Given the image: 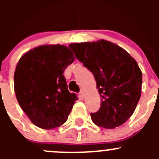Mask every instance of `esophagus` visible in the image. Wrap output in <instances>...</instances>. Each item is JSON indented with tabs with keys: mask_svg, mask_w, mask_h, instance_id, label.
Wrapping results in <instances>:
<instances>
[{
	"mask_svg": "<svg viewBox=\"0 0 159 159\" xmlns=\"http://www.w3.org/2000/svg\"><path fill=\"white\" fill-rule=\"evenodd\" d=\"M79 94H80V95H81V97H82V98H84V91H83V90H81V91H80V92H79Z\"/></svg>",
	"mask_w": 159,
	"mask_h": 159,
	"instance_id": "obj_1",
	"label": "esophagus"
}]
</instances>
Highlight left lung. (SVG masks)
Instances as JSON below:
<instances>
[{
    "label": "left lung",
    "mask_w": 159,
    "mask_h": 159,
    "mask_svg": "<svg viewBox=\"0 0 159 159\" xmlns=\"http://www.w3.org/2000/svg\"><path fill=\"white\" fill-rule=\"evenodd\" d=\"M78 61L91 70L101 96V107L91 113L98 126L112 129L132 115L141 97L142 73L136 61L110 41L70 44Z\"/></svg>",
    "instance_id": "8db88e82"
}]
</instances>
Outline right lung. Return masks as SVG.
I'll use <instances>...</instances> for the list:
<instances>
[{"instance_id":"1","label":"right lung","mask_w":159,"mask_h":159,"mask_svg":"<svg viewBox=\"0 0 159 159\" xmlns=\"http://www.w3.org/2000/svg\"><path fill=\"white\" fill-rule=\"evenodd\" d=\"M75 60L68 47L42 45L19 60L14 72V92L19 105L31 122L43 129L62 125L75 101L63 73Z\"/></svg>"}]
</instances>
